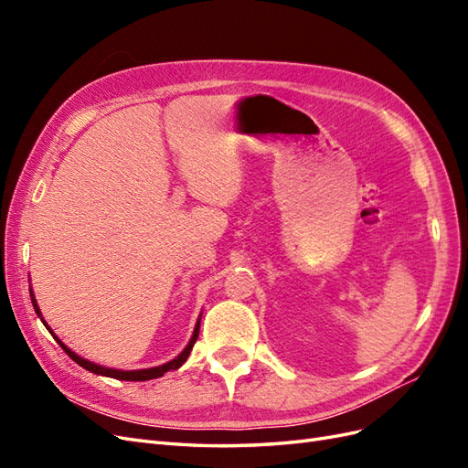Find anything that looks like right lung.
Returning <instances> with one entry per match:
<instances>
[{"label": "right lung", "instance_id": "1", "mask_svg": "<svg viewBox=\"0 0 468 468\" xmlns=\"http://www.w3.org/2000/svg\"><path fill=\"white\" fill-rule=\"evenodd\" d=\"M31 301H33V306H35V313L40 316V310H38V306H37V301H35V296H33V291H31ZM45 322V320H42ZM45 325H47V322H45ZM48 328V325H47ZM199 328H201V320L197 322V325H195V332H193V337H191V342H189V346L183 349L179 356L174 359V361H169V363H165V365H160V367H154V369H143V371H117V369H107V367H101V365H95V363H91V361H88V359H81L80 356H76V353L72 351V349H68L58 337H56L52 332V335L58 339V344L62 346V349L68 353L69 357H72L78 365H81L83 369H88V371H91V373H95V375H103V377H112V378H119V380H150V378H158V377H162L164 373H167V371H172V369H179V367L187 361V357H189V353H191V349H193V346H195V342H197V337H199Z\"/></svg>", "mask_w": 468, "mask_h": 468}]
</instances>
